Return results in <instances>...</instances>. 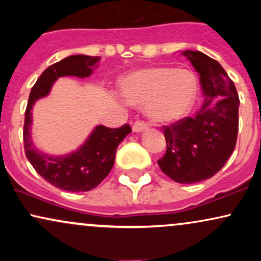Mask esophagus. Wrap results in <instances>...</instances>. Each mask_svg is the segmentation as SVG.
Listing matches in <instances>:
<instances>
[{"mask_svg": "<svg viewBox=\"0 0 261 261\" xmlns=\"http://www.w3.org/2000/svg\"><path fill=\"white\" fill-rule=\"evenodd\" d=\"M148 128V125L146 124L145 121H141V120H137L134 122L133 125V130L135 133H141V131H145Z\"/></svg>", "mask_w": 261, "mask_h": 261, "instance_id": "34e87169", "label": "esophagus"}]
</instances>
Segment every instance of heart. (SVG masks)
<instances>
[{"instance_id":"heart-1","label":"heart","mask_w":261,"mask_h":261,"mask_svg":"<svg viewBox=\"0 0 261 261\" xmlns=\"http://www.w3.org/2000/svg\"><path fill=\"white\" fill-rule=\"evenodd\" d=\"M122 93L131 104H146L153 121L170 122L184 116L196 97V82L184 70L154 67L134 72L122 81Z\"/></svg>"}]
</instances>
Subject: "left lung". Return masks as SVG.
<instances>
[{"mask_svg": "<svg viewBox=\"0 0 261 261\" xmlns=\"http://www.w3.org/2000/svg\"><path fill=\"white\" fill-rule=\"evenodd\" d=\"M182 55L200 74L206 99L194 118L163 126L167 151L158 164L174 181L193 184L214 176L234 151L239 97L233 81L216 60L191 50ZM215 97L217 102L213 101Z\"/></svg>", "mask_w": 261, "mask_h": 261, "instance_id": "8db88e82", "label": "left lung"}]
</instances>
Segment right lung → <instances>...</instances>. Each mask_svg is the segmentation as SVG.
Listing matches in <instances>:
<instances>
[{
	"mask_svg": "<svg viewBox=\"0 0 261 261\" xmlns=\"http://www.w3.org/2000/svg\"><path fill=\"white\" fill-rule=\"evenodd\" d=\"M99 56L72 55L47 67L33 86L25 109L24 151L28 161L41 178L54 187L71 193L89 191L100 184L114 166L118 146L131 133L128 124L110 128L99 125L76 152L61 157L44 154L33 145L31 136L32 109L40 98L46 97L59 77H89L98 67Z\"/></svg>",
	"mask_w": 261,
	"mask_h": 261,
	"instance_id": "add662e5",
	"label": "right lung"
}]
</instances>
